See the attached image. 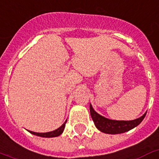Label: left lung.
I'll use <instances>...</instances> for the list:
<instances>
[{
	"instance_id": "8db88e82",
	"label": "left lung",
	"mask_w": 159,
	"mask_h": 159,
	"mask_svg": "<svg viewBox=\"0 0 159 159\" xmlns=\"http://www.w3.org/2000/svg\"><path fill=\"white\" fill-rule=\"evenodd\" d=\"M90 111L96 128L99 131L108 134H120L131 130L141 124L146 115V113H145L142 116L133 120H114L105 118L104 116L98 114L93 109L91 104H90Z\"/></svg>"
}]
</instances>
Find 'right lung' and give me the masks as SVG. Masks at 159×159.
<instances>
[{"label": "right lung", "mask_w": 159, "mask_h": 159, "mask_svg": "<svg viewBox=\"0 0 159 159\" xmlns=\"http://www.w3.org/2000/svg\"><path fill=\"white\" fill-rule=\"evenodd\" d=\"M67 120H65V122L64 123L63 125H61V127L58 128L57 129L54 130V131L52 132H48V133H35V132H32V131H29L30 133L32 134H34V135L39 136V137H58L61 134V133H63L64 129H65V124H66Z\"/></svg>", "instance_id": "add662e5"}]
</instances>
